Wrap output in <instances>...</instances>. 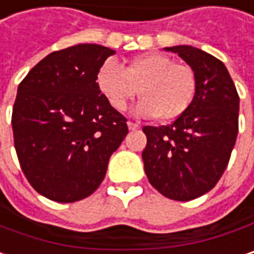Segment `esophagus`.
Instances as JSON below:
<instances>
[{
    "mask_svg": "<svg viewBox=\"0 0 254 254\" xmlns=\"http://www.w3.org/2000/svg\"><path fill=\"white\" fill-rule=\"evenodd\" d=\"M127 126H128L130 130H139V128H140V124H139V123H134V121H128Z\"/></svg>",
    "mask_w": 254,
    "mask_h": 254,
    "instance_id": "1",
    "label": "esophagus"
}]
</instances>
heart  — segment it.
Masks as SVG:
<instances>
[{
    "mask_svg": "<svg viewBox=\"0 0 254 254\" xmlns=\"http://www.w3.org/2000/svg\"><path fill=\"white\" fill-rule=\"evenodd\" d=\"M95 83L115 111H124L139 89L142 101L137 112L162 123L174 121L187 111L197 89L196 73L190 65L174 63L159 52L143 54L124 67L107 60L98 68Z\"/></svg>",
    "mask_w": 254,
    "mask_h": 254,
    "instance_id": "b5f03b06",
    "label": "heart"
}]
</instances>
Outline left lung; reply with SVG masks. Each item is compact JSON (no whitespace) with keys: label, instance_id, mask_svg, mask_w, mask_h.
<instances>
[{"label":"left lung","instance_id":"obj_1","mask_svg":"<svg viewBox=\"0 0 254 254\" xmlns=\"http://www.w3.org/2000/svg\"><path fill=\"white\" fill-rule=\"evenodd\" d=\"M196 73L190 108L168 126H144L142 152L149 183L165 197L187 202L207 193L222 177L238 134L240 98L222 61L202 49L165 48Z\"/></svg>","mask_w":254,"mask_h":254}]
</instances>
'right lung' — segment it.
I'll return each instance as SVG.
<instances>
[{
    "mask_svg": "<svg viewBox=\"0 0 254 254\" xmlns=\"http://www.w3.org/2000/svg\"><path fill=\"white\" fill-rule=\"evenodd\" d=\"M115 54L96 44L55 51L17 89L11 126L23 174L47 199L71 203L90 196L128 133L127 118L96 89V71Z\"/></svg>",
    "mask_w": 254,
    "mask_h": 254,
    "instance_id": "1",
    "label": "right lung"
}]
</instances>
